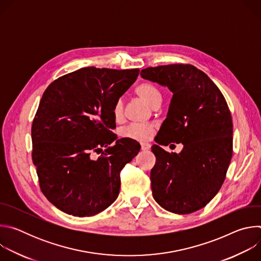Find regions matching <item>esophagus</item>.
Instances as JSON below:
<instances>
[{
  "label": "esophagus",
  "mask_w": 261,
  "mask_h": 261,
  "mask_svg": "<svg viewBox=\"0 0 261 261\" xmlns=\"http://www.w3.org/2000/svg\"><path fill=\"white\" fill-rule=\"evenodd\" d=\"M140 145H141V151H147V150H150V148H151V145L148 143H145V142L141 143Z\"/></svg>",
  "instance_id": "34e87169"
}]
</instances>
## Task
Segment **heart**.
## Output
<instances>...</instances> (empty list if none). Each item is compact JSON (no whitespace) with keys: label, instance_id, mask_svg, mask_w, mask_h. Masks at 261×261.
Returning a JSON list of instances; mask_svg holds the SVG:
<instances>
[{"label":"heart","instance_id":"heart-1","mask_svg":"<svg viewBox=\"0 0 261 261\" xmlns=\"http://www.w3.org/2000/svg\"><path fill=\"white\" fill-rule=\"evenodd\" d=\"M136 94L144 100L148 105L155 107L160 105L162 102L163 96L160 89L152 83L144 82L137 86L135 90ZM113 116L117 122H120L124 118V101L122 98L118 99L113 107ZM154 132V125L152 124H130L121 129L120 134L121 136L137 140V141H144L147 140L152 136Z\"/></svg>","mask_w":261,"mask_h":261}]
</instances>
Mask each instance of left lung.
<instances>
[{
    "mask_svg": "<svg viewBox=\"0 0 261 261\" xmlns=\"http://www.w3.org/2000/svg\"><path fill=\"white\" fill-rule=\"evenodd\" d=\"M140 75L173 93L157 134L159 144L152 146L153 197L168 212L191 214L215 197L226 177L233 152L229 107L219 88L193 65L148 67ZM170 142L184 144L179 154L160 146Z\"/></svg>",
    "mask_w": 261,
    "mask_h": 261,
    "instance_id": "8db88e82",
    "label": "left lung"
}]
</instances>
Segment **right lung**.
Returning <instances> with one entry per match:
<instances>
[{"instance_id": "obj_1", "label": "right lung", "mask_w": 261, "mask_h": 261, "mask_svg": "<svg viewBox=\"0 0 261 261\" xmlns=\"http://www.w3.org/2000/svg\"><path fill=\"white\" fill-rule=\"evenodd\" d=\"M138 74L87 67L59 77L43 93L32 125V159L42 193L62 212L90 217L118 198L120 172L140 145L124 138L112 144L113 107ZM93 152L101 155L93 160Z\"/></svg>"}]
</instances>
